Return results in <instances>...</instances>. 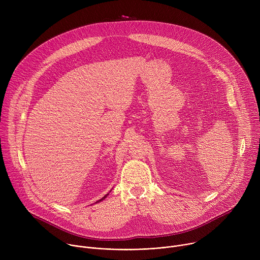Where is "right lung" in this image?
Listing matches in <instances>:
<instances>
[{"label":"right lung","mask_w":260,"mask_h":260,"mask_svg":"<svg viewBox=\"0 0 260 260\" xmlns=\"http://www.w3.org/2000/svg\"><path fill=\"white\" fill-rule=\"evenodd\" d=\"M110 191H111V190H110ZM107 196H109V193H107V194H106V196H105V197H104V198H102V199H101V200H99V201H98V202H95V204H96V203H100V202H102V201H103V200H105V199H106V198H107Z\"/></svg>","instance_id":"obj_1"}]
</instances>
